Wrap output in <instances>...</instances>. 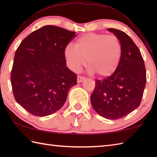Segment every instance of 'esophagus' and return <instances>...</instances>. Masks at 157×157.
Returning <instances> with one entry per match:
<instances>
[{"label": "esophagus", "instance_id": "obj_1", "mask_svg": "<svg viewBox=\"0 0 157 157\" xmlns=\"http://www.w3.org/2000/svg\"><path fill=\"white\" fill-rule=\"evenodd\" d=\"M85 77L82 76V75H78V83H81L85 79Z\"/></svg>", "mask_w": 157, "mask_h": 157}]
</instances>
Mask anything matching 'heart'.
I'll return each instance as SVG.
<instances>
[{"label":"heart","mask_w":157,"mask_h":157,"mask_svg":"<svg viewBox=\"0 0 157 157\" xmlns=\"http://www.w3.org/2000/svg\"><path fill=\"white\" fill-rule=\"evenodd\" d=\"M122 46L115 36L88 33L75 42L66 46L65 59L70 69L78 72L82 67L88 64L90 71L99 77L106 78L113 74L121 59Z\"/></svg>","instance_id":"heart-1"}]
</instances>
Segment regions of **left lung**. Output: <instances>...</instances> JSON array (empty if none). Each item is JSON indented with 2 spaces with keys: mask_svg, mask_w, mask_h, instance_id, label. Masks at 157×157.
Wrapping results in <instances>:
<instances>
[{
  "mask_svg": "<svg viewBox=\"0 0 157 157\" xmlns=\"http://www.w3.org/2000/svg\"><path fill=\"white\" fill-rule=\"evenodd\" d=\"M122 46L119 65L111 76L95 82L91 105L98 115L108 119L128 115L140 105L146 83L144 59L129 36L119 29L109 28Z\"/></svg>",
  "mask_w": 157,
  "mask_h": 157,
  "instance_id": "left-lung-1",
  "label": "left lung"
}]
</instances>
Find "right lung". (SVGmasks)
I'll return each mask as SVG.
<instances>
[{"label": "right lung", "mask_w": 157, "mask_h": 157, "mask_svg": "<svg viewBox=\"0 0 157 157\" xmlns=\"http://www.w3.org/2000/svg\"><path fill=\"white\" fill-rule=\"evenodd\" d=\"M75 32L45 25L28 35L15 52L11 73L17 102L32 115L44 117L61 109L77 75L66 67L64 51Z\"/></svg>", "instance_id": "right-lung-1"}]
</instances>
